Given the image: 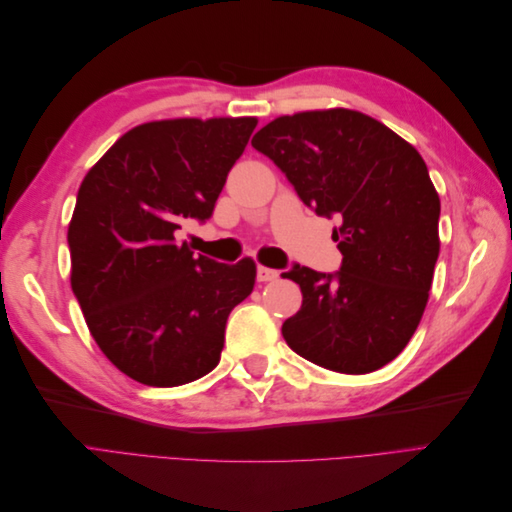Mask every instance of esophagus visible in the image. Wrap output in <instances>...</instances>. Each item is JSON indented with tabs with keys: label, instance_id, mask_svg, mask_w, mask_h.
<instances>
[{
	"label": "esophagus",
	"instance_id": "34e87169",
	"mask_svg": "<svg viewBox=\"0 0 512 512\" xmlns=\"http://www.w3.org/2000/svg\"><path fill=\"white\" fill-rule=\"evenodd\" d=\"M277 273L275 269H269V267H258L256 269V277H258V282H273V280H277Z\"/></svg>",
	"mask_w": 512,
	"mask_h": 512
}]
</instances>
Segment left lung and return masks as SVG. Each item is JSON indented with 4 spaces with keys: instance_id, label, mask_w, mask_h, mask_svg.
I'll use <instances>...</instances> for the list:
<instances>
[{
    "instance_id": "8db88e82",
    "label": "left lung",
    "mask_w": 512,
    "mask_h": 512,
    "mask_svg": "<svg viewBox=\"0 0 512 512\" xmlns=\"http://www.w3.org/2000/svg\"><path fill=\"white\" fill-rule=\"evenodd\" d=\"M318 215L339 220L342 267L282 273L303 292L286 344L324 369L369 374L406 348L440 254V198L410 143L348 108L277 117L252 138Z\"/></svg>"
}]
</instances>
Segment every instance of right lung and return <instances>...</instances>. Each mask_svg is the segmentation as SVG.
I'll return each mask as SVG.
<instances>
[{
    "label": "right lung",
    "mask_w": 512,
    "mask_h": 512,
    "mask_svg": "<svg viewBox=\"0 0 512 512\" xmlns=\"http://www.w3.org/2000/svg\"><path fill=\"white\" fill-rule=\"evenodd\" d=\"M256 123H143L81 183L68 226L72 292L106 359L136 382L179 386L209 374L228 314L254 290L252 258L194 256L175 232L211 218Z\"/></svg>",
    "instance_id": "add662e5"
}]
</instances>
